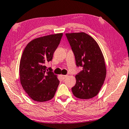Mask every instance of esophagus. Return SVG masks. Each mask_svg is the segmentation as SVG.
Masks as SVG:
<instances>
[{"instance_id":"esophagus-1","label":"esophagus","mask_w":129,"mask_h":129,"mask_svg":"<svg viewBox=\"0 0 129 129\" xmlns=\"http://www.w3.org/2000/svg\"><path fill=\"white\" fill-rule=\"evenodd\" d=\"M61 80H64L65 79H66V78L67 77V75H61Z\"/></svg>"}]
</instances>
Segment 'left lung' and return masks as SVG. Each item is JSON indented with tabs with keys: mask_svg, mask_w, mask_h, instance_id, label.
Instances as JSON below:
<instances>
[{
	"mask_svg": "<svg viewBox=\"0 0 129 129\" xmlns=\"http://www.w3.org/2000/svg\"><path fill=\"white\" fill-rule=\"evenodd\" d=\"M74 55L76 66L82 70L76 76L71 88L75 96L90 99L98 93L106 77L104 56L96 42L84 33L66 34Z\"/></svg>",
	"mask_w": 129,
	"mask_h": 129,
	"instance_id": "left-lung-1",
	"label": "left lung"
}]
</instances>
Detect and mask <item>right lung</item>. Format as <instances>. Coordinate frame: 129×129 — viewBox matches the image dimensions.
<instances>
[{
  "label": "right lung",
  "instance_id": "right-lung-1",
  "mask_svg": "<svg viewBox=\"0 0 129 129\" xmlns=\"http://www.w3.org/2000/svg\"><path fill=\"white\" fill-rule=\"evenodd\" d=\"M62 35L59 33L39 37L24 49L19 64L20 81L33 100L40 102L49 101L56 93L59 81L45 63L52 60Z\"/></svg>",
  "mask_w": 129,
  "mask_h": 129
}]
</instances>
